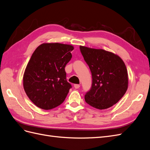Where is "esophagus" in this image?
Returning <instances> with one entry per match:
<instances>
[{
    "instance_id": "1",
    "label": "esophagus",
    "mask_w": 150,
    "mask_h": 150,
    "mask_svg": "<svg viewBox=\"0 0 150 150\" xmlns=\"http://www.w3.org/2000/svg\"><path fill=\"white\" fill-rule=\"evenodd\" d=\"M74 88L75 89H78L80 87V85L79 84H74Z\"/></svg>"
}]
</instances>
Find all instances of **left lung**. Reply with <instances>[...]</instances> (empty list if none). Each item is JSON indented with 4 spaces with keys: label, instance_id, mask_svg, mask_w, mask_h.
Segmentation results:
<instances>
[{
    "label": "left lung",
    "instance_id": "left-lung-1",
    "mask_svg": "<svg viewBox=\"0 0 150 150\" xmlns=\"http://www.w3.org/2000/svg\"><path fill=\"white\" fill-rule=\"evenodd\" d=\"M80 51L93 78L91 88L84 96L86 102L99 110L112 106L124 96L128 87L125 62L119 56L102 49L80 46Z\"/></svg>",
    "mask_w": 150,
    "mask_h": 150
}]
</instances>
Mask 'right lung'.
<instances>
[{
    "instance_id": "obj_1",
    "label": "right lung",
    "mask_w": 150,
    "mask_h": 150,
    "mask_svg": "<svg viewBox=\"0 0 150 150\" xmlns=\"http://www.w3.org/2000/svg\"><path fill=\"white\" fill-rule=\"evenodd\" d=\"M73 49L70 44L43 43L32 54L24 73L23 86L36 106L51 110L64 101L71 88L64 68Z\"/></svg>"
}]
</instances>
